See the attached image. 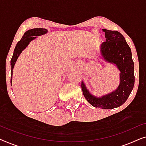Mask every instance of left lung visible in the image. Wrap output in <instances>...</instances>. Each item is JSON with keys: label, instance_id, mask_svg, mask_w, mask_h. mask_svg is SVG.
<instances>
[{"label": "left lung", "instance_id": "1", "mask_svg": "<svg viewBox=\"0 0 146 146\" xmlns=\"http://www.w3.org/2000/svg\"><path fill=\"white\" fill-rule=\"evenodd\" d=\"M102 31L105 33L106 41L101 44V55L106 62L115 64L120 71L119 84L115 91L100 98L91 94L83 81L82 90L85 98L92 106L106 110L113 109L122 105L133 88L134 64L131 49L123 35L115 31Z\"/></svg>", "mask_w": 146, "mask_h": 146}]
</instances>
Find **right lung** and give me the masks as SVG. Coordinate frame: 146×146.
I'll return each mask as SVG.
<instances>
[{
	"mask_svg": "<svg viewBox=\"0 0 146 146\" xmlns=\"http://www.w3.org/2000/svg\"><path fill=\"white\" fill-rule=\"evenodd\" d=\"M48 31L45 29H33L27 31L24 34L23 36L19 42H18L16 46L15 50H14V53L11 60V83L12 85V78H13V71L14 66L17 62L18 58L19 55L23 52L24 49L26 48V47L29 44L32 40L35 39L37 36L43 35L44 34L47 33Z\"/></svg>",
	"mask_w": 146,
	"mask_h": 146,
	"instance_id": "1",
	"label": "right lung"
}]
</instances>
